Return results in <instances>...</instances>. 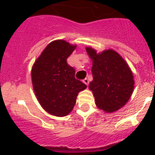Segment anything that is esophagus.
Listing matches in <instances>:
<instances>
[{"label":"esophagus","mask_w":155,"mask_h":155,"mask_svg":"<svg viewBox=\"0 0 155 155\" xmlns=\"http://www.w3.org/2000/svg\"><path fill=\"white\" fill-rule=\"evenodd\" d=\"M83 82H84V84H86V85H88V84H89V81H88V79L87 78H84V80H83Z\"/></svg>","instance_id":"34e87169"}]
</instances>
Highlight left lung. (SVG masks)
<instances>
[{
	"mask_svg": "<svg viewBox=\"0 0 155 155\" xmlns=\"http://www.w3.org/2000/svg\"><path fill=\"white\" fill-rule=\"evenodd\" d=\"M92 62L93 80L89 88L95 105L106 113H115L124 107L134 88V78L127 61L112 49L98 53L92 47L85 48Z\"/></svg>",
	"mask_w": 155,
	"mask_h": 155,
	"instance_id": "8db88e82",
	"label": "left lung"
}]
</instances>
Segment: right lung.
I'll list each match as a JSON object with an SVG mask.
<instances>
[{"instance_id": "1", "label": "right lung", "mask_w": 155, "mask_h": 155, "mask_svg": "<svg viewBox=\"0 0 155 155\" xmlns=\"http://www.w3.org/2000/svg\"><path fill=\"white\" fill-rule=\"evenodd\" d=\"M77 48L64 39L52 41L35 60L31 71L34 93L40 105L53 116L63 117L73 110L77 96L87 86L74 78L67 59Z\"/></svg>"}]
</instances>
